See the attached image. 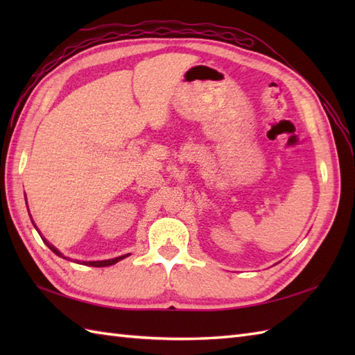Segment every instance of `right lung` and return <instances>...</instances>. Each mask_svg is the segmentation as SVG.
Instances as JSON below:
<instances>
[{
  "instance_id": "add662e5",
  "label": "right lung",
  "mask_w": 355,
  "mask_h": 355,
  "mask_svg": "<svg viewBox=\"0 0 355 355\" xmlns=\"http://www.w3.org/2000/svg\"><path fill=\"white\" fill-rule=\"evenodd\" d=\"M44 243L49 245V248H50V250H51L53 253H56L58 256H61V258H65V256H62L61 253H59L58 248H55L51 244H49V241L44 239ZM126 256H128V254L119 256V258H114V259H107V261H89V262H82V263H84V266H89V267H108V266H112V263L122 261L123 258H126ZM65 259H67V258H65Z\"/></svg>"
}]
</instances>
